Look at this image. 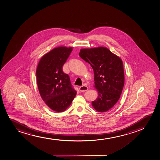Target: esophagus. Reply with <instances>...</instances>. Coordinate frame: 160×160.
<instances>
[{"mask_svg": "<svg viewBox=\"0 0 160 160\" xmlns=\"http://www.w3.org/2000/svg\"><path fill=\"white\" fill-rule=\"evenodd\" d=\"M88 87L86 86H82L79 87V90H80V91L81 92H85V91H86V90H88Z\"/></svg>", "mask_w": 160, "mask_h": 160, "instance_id": "obj_1", "label": "esophagus"}]
</instances>
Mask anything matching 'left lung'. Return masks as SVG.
I'll list each match as a JSON object with an SVG mask.
<instances>
[{
  "instance_id": "obj_1",
  "label": "left lung",
  "mask_w": 160,
  "mask_h": 160,
  "mask_svg": "<svg viewBox=\"0 0 160 160\" xmlns=\"http://www.w3.org/2000/svg\"><path fill=\"white\" fill-rule=\"evenodd\" d=\"M79 56L94 71L98 97L92 102V107L100 112H107L118 102L124 87L122 60L104 47L80 49Z\"/></svg>"
}]
</instances>
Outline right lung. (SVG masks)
Segmentation results:
<instances>
[{
	"instance_id": "1",
	"label": "right lung",
	"mask_w": 160,
	"mask_h": 160,
	"mask_svg": "<svg viewBox=\"0 0 160 160\" xmlns=\"http://www.w3.org/2000/svg\"><path fill=\"white\" fill-rule=\"evenodd\" d=\"M73 47L55 48L42 57L36 69L38 89L42 99L53 111L63 112L76 95L69 76L62 71Z\"/></svg>"
}]
</instances>
